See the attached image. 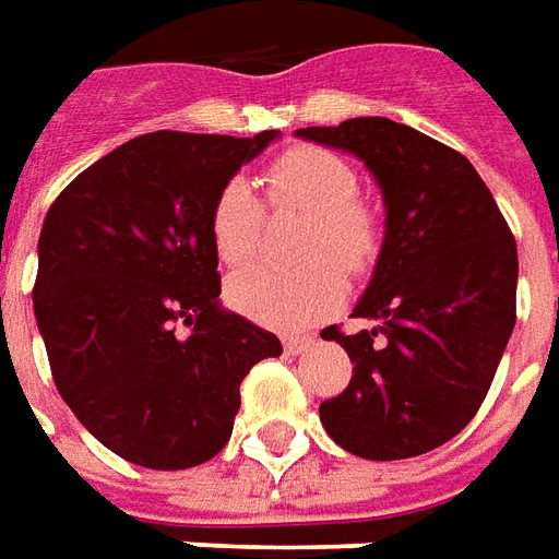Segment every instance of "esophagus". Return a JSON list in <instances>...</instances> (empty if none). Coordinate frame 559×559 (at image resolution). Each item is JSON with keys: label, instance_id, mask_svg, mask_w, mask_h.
Listing matches in <instances>:
<instances>
[{"label": "esophagus", "instance_id": "34e87169", "mask_svg": "<svg viewBox=\"0 0 559 559\" xmlns=\"http://www.w3.org/2000/svg\"><path fill=\"white\" fill-rule=\"evenodd\" d=\"M311 347H314V338H299V335H296V338H284V350L290 353V356H302V353H308L311 350Z\"/></svg>", "mask_w": 559, "mask_h": 559}]
</instances>
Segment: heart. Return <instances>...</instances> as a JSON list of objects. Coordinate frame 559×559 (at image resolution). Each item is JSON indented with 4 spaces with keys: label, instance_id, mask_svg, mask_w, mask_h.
<instances>
[{
    "label": "heart",
    "instance_id": "b5f03b06",
    "mask_svg": "<svg viewBox=\"0 0 559 559\" xmlns=\"http://www.w3.org/2000/svg\"><path fill=\"white\" fill-rule=\"evenodd\" d=\"M266 203L308 218L296 242L302 263L290 269L254 266L227 281V299L257 323L305 329L329 314L344 296L341 273L371 272L383 248V221L356 197L359 179L347 160L323 146H293L269 160ZM263 203L245 179H230L209 209V239L227 266H242L257 251Z\"/></svg>",
    "mask_w": 559,
    "mask_h": 559
}]
</instances>
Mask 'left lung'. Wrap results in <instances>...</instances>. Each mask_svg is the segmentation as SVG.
I'll return each mask as SVG.
<instances>
[{"mask_svg": "<svg viewBox=\"0 0 559 559\" xmlns=\"http://www.w3.org/2000/svg\"><path fill=\"white\" fill-rule=\"evenodd\" d=\"M296 134L362 158L386 203L374 278L353 308L377 326L323 329L353 377L320 421L368 461L425 455L464 431L491 389L515 329V236L473 164L416 128L359 116Z\"/></svg>", "mask_w": 559, "mask_h": 559, "instance_id": "8db88e82", "label": "left lung"}]
</instances>
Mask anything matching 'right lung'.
<instances>
[{
    "label": "right lung",
    "mask_w": 559,
    "mask_h": 559,
    "mask_svg": "<svg viewBox=\"0 0 559 559\" xmlns=\"http://www.w3.org/2000/svg\"><path fill=\"white\" fill-rule=\"evenodd\" d=\"M272 140L143 134L80 173L44 218L32 305L53 383L131 464L188 469L218 455L245 374L281 356L272 332L218 308L209 239L215 194Z\"/></svg>",
    "instance_id": "obj_1"
}]
</instances>
